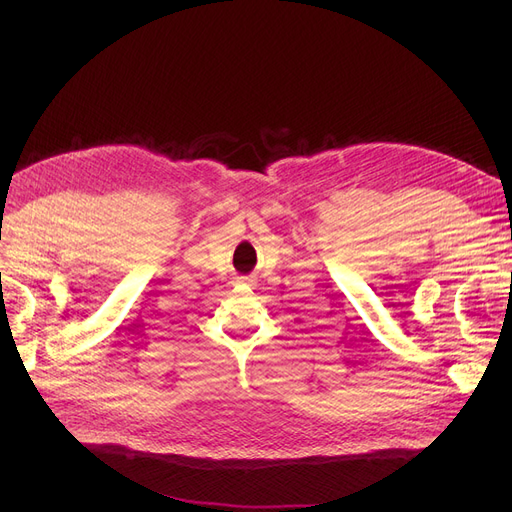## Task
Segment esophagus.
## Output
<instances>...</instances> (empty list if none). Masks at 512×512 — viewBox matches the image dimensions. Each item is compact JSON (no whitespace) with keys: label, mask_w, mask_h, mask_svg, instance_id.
I'll list each match as a JSON object with an SVG mask.
<instances>
[{"label":"esophagus","mask_w":512,"mask_h":512,"mask_svg":"<svg viewBox=\"0 0 512 512\" xmlns=\"http://www.w3.org/2000/svg\"><path fill=\"white\" fill-rule=\"evenodd\" d=\"M242 282H249V278H242Z\"/></svg>","instance_id":"1"}]
</instances>
